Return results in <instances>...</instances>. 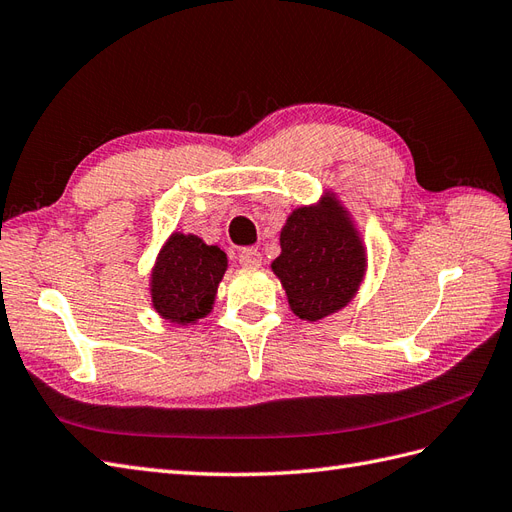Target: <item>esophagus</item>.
Segmentation results:
<instances>
[{
	"label": "esophagus",
	"mask_w": 512,
	"mask_h": 512,
	"mask_svg": "<svg viewBox=\"0 0 512 512\" xmlns=\"http://www.w3.org/2000/svg\"><path fill=\"white\" fill-rule=\"evenodd\" d=\"M238 259L242 266H251V268L261 266V253L257 251V248H244V251H240Z\"/></svg>",
	"instance_id": "1"
}]
</instances>
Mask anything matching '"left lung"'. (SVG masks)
Returning <instances> with one entry per match:
<instances>
[{
  "label": "left lung",
  "mask_w": 512,
  "mask_h": 512,
  "mask_svg": "<svg viewBox=\"0 0 512 512\" xmlns=\"http://www.w3.org/2000/svg\"><path fill=\"white\" fill-rule=\"evenodd\" d=\"M365 268L361 235L335 194L326 192L318 205H303L287 216L272 272L300 320L318 322L344 309L359 292Z\"/></svg>",
  "instance_id": "obj_1"
}]
</instances>
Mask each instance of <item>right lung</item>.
Returning a JSON list of instances; mask_svg holds the SVG:
<instances>
[{
  "mask_svg": "<svg viewBox=\"0 0 512 512\" xmlns=\"http://www.w3.org/2000/svg\"><path fill=\"white\" fill-rule=\"evenodd\" d=\"M225 270V251L205 244L199 235L175 231L151 270L153 309L173 324L199 322L212 311Z\"/></svg>",
  "mask_w": 512,
  "mask_h": 512,
  "instance_id": "right-lung-1",
  "label": "right lung"
}]
</instances>
